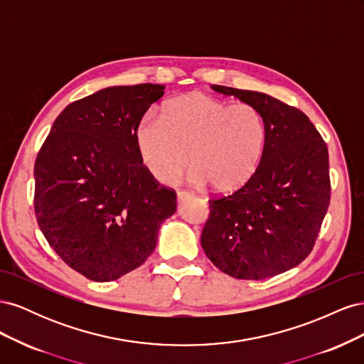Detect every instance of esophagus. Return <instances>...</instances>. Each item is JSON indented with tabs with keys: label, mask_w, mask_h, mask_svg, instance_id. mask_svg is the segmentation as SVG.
Returning <instances> with one entry per match:
<instances>
[{
	"label": "esophagus",
	"mask_w": 364,
	"mask_h": 364,
	"mask_svg": "<svg viewBox=\"0 0 364 364\" xmlns=\"http://www.w3.org/2000/svg\"><path fill=\"white\" fill-rule=\"evenodd\" d=\"M176 194H178V200H179V202L185 200V199H186V197H190V193H186V191H182V190H179V191H178V193H176Z\"/></svg>",
	"instance_id": "34e87169"
}]
</instances>
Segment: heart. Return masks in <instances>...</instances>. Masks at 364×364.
<instances>
[{
  "label": "heart",
  "mask_w": 364,
  "mask_h": 364,
  "mask_svg": "<svg viewBox=\"0 0 364 364\" xmlns=\"http://www.w3.org/2000/svg\"><path fill=\"white\" fill-rule=\"evenodd\" d=\"M135 138L141 159L156 181L173 183L191 161L190 183L230 193L257 171L267 127L255 106L193 94L170 102L162 118H142Z\"/></svg>",
  "instance_id": "heart-1"
}]
</instances>
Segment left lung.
<instances>
[{"instance_id": "left-lung-1", "label": "left lung", "mask_w": 364, "mask_h": 364, "mask_svg": "<svg viewBox=\"0 0 364 364\" xmlns=\"http://www.w3.org/2000/svg\"><path fill=\"white\" fill-rule=\"evenodd\" d=\"M255 106L267 127L257 171L235 193L209 200L202 247L237 279H266L301 264L313 250L328 211V149L302 111L272 95L213 85Z\"/></svg>"}]
</instances>
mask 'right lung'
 <instances>
[{
  "instance_id": "obj_1",
  "label": "right lung",
  "mask_w": 364,
  "mask_h": 364,
  "mask_svg": "<svg viewBox=\"0 0 364 364\" xmlns=\"http://www.w3.org/2000/svg\"><path fill=\"white\" fill-rule=\"evenodd\" d=\"M164 85L111 86L63 109L35 162V213L71 269L107 282L135 270L176 213V193L142 165L136 127Z\"/></svg>"
}]
</instances>
